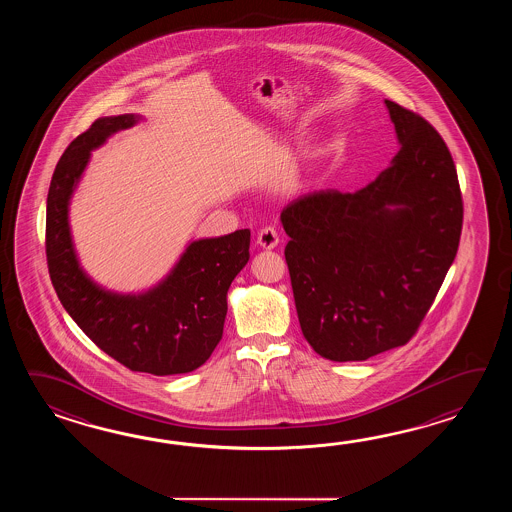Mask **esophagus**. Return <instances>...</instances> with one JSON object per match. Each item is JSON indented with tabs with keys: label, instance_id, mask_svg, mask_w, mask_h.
<instances>
[{
	"label": "esophagus",
	"instance_id": "obj_1",
	"mask_svg": "<svg viewBox=\"0 0 512 512\" xmlns=\"http://www.w3.org/2000/svg\"><path fill=\"white\" fill-rule=\"evenodd\" d=\"M278 243H280L278 232L272 229V227H265V229L260 230V234H258V245H260L261 249L271 251L274 247H278Z\"/></svg>",
	"mask_w": 512,
	"mask_h": 512
}]
</instances>
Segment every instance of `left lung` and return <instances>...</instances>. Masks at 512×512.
<instances>
[{
  "instance_id": "8db88e82",
  "label": "left lung",
  "mask_w": 512,
  "mask_h": 512,
  "mask_svg": "<svg viewBox=\"0 0 512 512\" xmlns=\"http://www.w3.org/2000/svg\"><path fill=\"white\" fill-rule=\"evenodd\" d=\"M384 104L401 146L390 166L353 194L315 192L280 216L302 333L335 362L414 337L459 247L463 201L445 141L414 111Z\"/></svg>"
}]
</instances>
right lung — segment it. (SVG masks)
Masks as SVG:
<instances>
[{
	"instance_id": "add662e5",
	"label": "right lung",
	"mask_w": 512,
	"mask_h": 512,
	"mask_svg": "<svg viewBox=\"0 0 512 512\" xmlns=\"http://www.w3.org/2000/svg\"><path fill=\"white\" fill-rule=\"evenodd\" d=\"M139 120L133 113L102 117L67 146L49 186L45 252L56 294L87 337L131 371L164 377L197 370L218 346L230 283L251 258V230L190 241L148 291L122 294L98 285L78 261L69 205L91 152Z\"/></svg>"
}]
</instances>
